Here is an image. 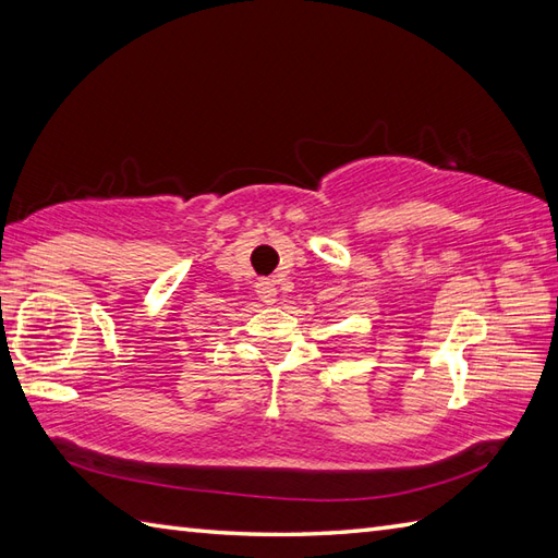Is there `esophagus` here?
<instances>
[{"label":"esophagus","mask_w":558,"mask_h":558,"mask_svg":"<svg viewBox=\"0 0 558 558\" xmlns=\"http://www.w3.org/2000/svg\"><path fill=\"white\" fill-rule=\"evenodd\" d=\"M256 294H258V300H262L264 304H276V302H278V288H276V282L268 280V278L256 282Z\"/></svg>","instance_id":"34e87169"}]
</instances>
